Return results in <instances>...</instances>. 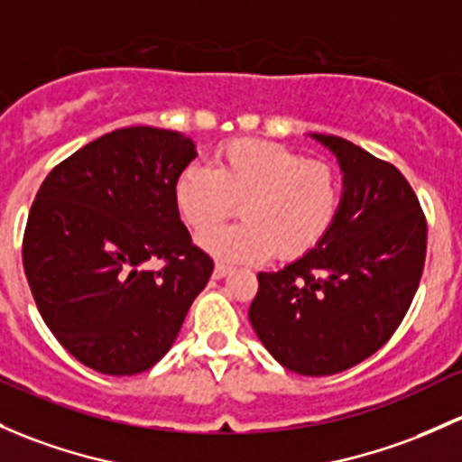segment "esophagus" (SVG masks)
I'll return each mask as SVG.
<instances>
[{
    "mask_svg": "<svg viewBox=\"0 0 462 462\" xmlns=\"http://www.w3.org/2000/svg\"><path fill=\"white\" fill-rule=\"evenodd\" d=\"M232 272L230 265H223V263H217L215 265V279H223V276H227Z\"/></svg>",
    "mask_w": 462,
    "mask_h": 462,
    "instance_id": "esophagus-1",
    "label": "esophagus"
}]
</instances>
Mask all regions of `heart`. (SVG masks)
Here are the masks:
<instances>
[{"mask_svg": "<svg viewBox=\"0 0 462 462\" xmlns=\"http://www.w3.org/2000/svg\"><path fill=\"white\" fill-rule=\"evenodd\" d=\"M183 221L202 232L239 202L244 224L203 233L199 244L227 263L303 256L328 236L341 210V179L325 162L292 148L236 139L217 150L215 168L190 163L174 179Z\"/></svg>", "mask_w": 462, "mask_h": 462, "instance_id": "1", "label": "heart"}]
</instances>
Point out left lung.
<instances>
[{
	"mask_svg": "<svg viewBox=\"0 0 462 462\" xmlns=\"http://www.w3.org/2000/svg\"><path fill=\"white\" fill-rule=\"evenodd\" d=\"M341 210L320 244L279 272H259L252 328L290 372L332 376L358 365L396 332L419 290L427 221L392 163L334 134Z\"/></svg>",
	"mask_w": 462,
	"mask_h": 462,
	"instance_id": "1",
	"label": "left lung"
}]
</instances>
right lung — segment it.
<instances>
[{
    "label": "right lung",
    "mask_w": 462,
    "mask_h": 462,
    "mask_svg": "<svg viewBox=\"0 0 462 462\" xmlns=\"http://www.w3.org/2000/svg\"><path fill=\"white\" fill-rule=\"evenodd\" d=\"M194 157L181 133L133 125L77 150L39 188L23 272L48 329L95 372L150 370L210 279L172 192Z\"/></svg>",
    "instance_id": "add662e5"
}]
</instances>
